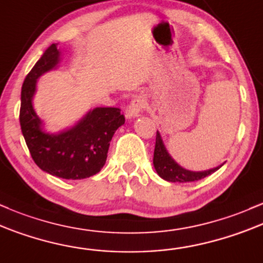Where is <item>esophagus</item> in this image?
I'll return each mask as SVG.
<instances>
[{"mask_svg": "<svg viewBox=\"0 0 263 263\" xmlns=\"http://www.w3.org/2000/svg\"><path fill=\"white\" fill-rule=\"evenodd\" d=\"M147 103L146 99L144 97H135L134 99L132 100L130 104L128 105V108L125 109V117L126 119H132V118L138 117L141 111L145 110Z\"/></svg>", "mask_w": 263, "mask_h": 263, "instance_id": "obj_1", "label": "esophagus"}]
</instances>
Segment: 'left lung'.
Wrapping results in <instances>:
<instances>
[{
	"instance_id": "8db88e82",
	"label": "left lung",
	"mask_w": 263,
	"mask_h": 263,
	"mask_svg": "<svg viewBox=\"0 0 263 263\" xmlns=\"http://www.w3.org/2000/svg\"><path fill=\"white\" fill-rule=\"evenodd\" d=\"M153 164L158 173V175L161 179L166 180L170 182H191L201 180L206 176L211 175L216 170H219L223 164L219 166L214 167V169H209L205 171H191L184 169L182 166L176 163L166 147L164 145V141L161 139L160 133L156 132V140H155V149H154V159H153Z\"/></svg>"
}]
</instances>
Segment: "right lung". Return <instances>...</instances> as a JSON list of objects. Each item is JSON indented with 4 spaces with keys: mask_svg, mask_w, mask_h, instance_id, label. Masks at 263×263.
Wrapping results in <instances>:
<instances>
[{
    "mask_svg": "<svg viewBox=\"0 0 263 263\" xmlns=\"http://www.w3.org/2000/svg\"><path fill=\"white\" fill-rule=\"evenodd\" d=\"M61 51L53 43L26 77L21 90L20 124L32 159L41 170L57 178L81 180L99 173L107 160L114 133L125 123L119 108L90 109L74 125L60 133L44 130L33 108L37 79L54 69Z\"/></svg>",
    "mask_w": 263,
    "mask_h": 263,
    "instance_id": "obj_1",
    "label": "right lung"
}]
</instances>
